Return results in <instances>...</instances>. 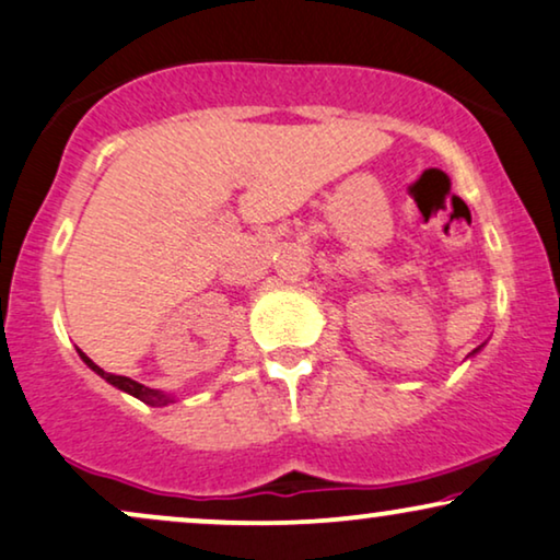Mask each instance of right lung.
Masks as SVG:
<instances>
[{
	"label": "right lung",
	"instance_id": "obj_1",
	"mask_svg": "<svg viewBox=\"0 0 560 560\" xmlns=\"http://www.w3.org/2000/svg\"><path fill=\"white\" fill-rule=\"evenodd\" d=\"M79 358H82L86 365H90L94 373H97L100 377H105L107 383H110V386H115V388H120V390H126V394H130V396H136L138 401H143V404H149V406H166V404H172L174 398L172 396H166V394H162V390H154V388H149V386H143V383H136V381H130V377H126V375H113V373H105L103 368L100 365H94V362L86 358V354L79 350Z\"/></svg>",
	"mask_w": 560,
	"mask_h": 560
}]
</instances>
